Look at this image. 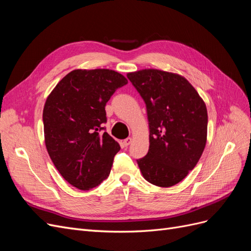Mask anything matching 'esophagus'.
<instances>
[{
    "mask_svg": "<svg viewBox=\"0 0 251 251\" xmlns=\"http://www.w3.org/2000/svg\"><path fill=\"white\" fill-rule=\"evenodd\" d=\"M132 138L131 137H127L126 139H125L124 140V142H123V144H124V146L125 147H127V146H130V144H131V142H132Z\"/></svg>",
    "mask_w": 251,
    "mask_h": 251,
    "instance_id": "obj_1",
    "label": "esophagus"
}]
</instances>
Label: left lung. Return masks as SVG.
<instances>
[{
	"instance_id": "left-lung-1",
	"label": "left lung",
	"mask_w": 251,
	"mask_h": 251,
	"mask_svg": "<svg viewBox=\"0 0 251 251\" xmlns=\"http://www.w3.org/2000/svg\"><path fill=\"white\" fill-rule=\"evenodd\" d=\"M147 104L150 148L137 160L150 183L170 187L191 172L207 140V109L185 77L158 69L126 74Z\"/></svg>"
}]
</instances>
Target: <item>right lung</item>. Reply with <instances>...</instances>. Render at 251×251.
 <instances>
[{"mask_svg": "<svg viewBox=\"0 0 251 251\" xmlns=\"http://www.w3.org/2000/svg\"><path fill=\"white\" fill-rule=\"evenodd\" d=\"M127 79L110 69H76L60 79L44 105L45 144L63 178L81 191L100 185L110 175L120 150L104 132L105 103Z\"/></svg>", "mask_w": 251, "mask_h": 251, "instance_id": "right-lung-1", "label": "right lung"}]
</instances>
